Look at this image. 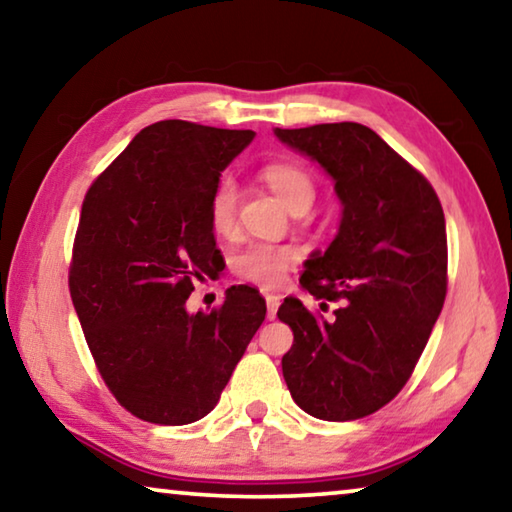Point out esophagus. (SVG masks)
Listing matches in <instances>:
<instances>
[{"label": "esophagus", "mask_w": 512, "mask_h": 512, "mask_svg": "<svg viewBox=\"0 0 512 512\" xmlns=\"http://www.w3.org/2000/svg\"><path fill=\"white\" fill-rule=\"evenodd\" d=\"M265 304H267V317L274 320L276 311H279V306H281V297L279 295H265Z\"/></svg>", "instance_id": "1"}]
</instances>
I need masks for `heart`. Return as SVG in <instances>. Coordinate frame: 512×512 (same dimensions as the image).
Listing matches in <instances>:
<instances>
[{
	"mask_svg": "<svg viewBox=\"0 0 512 512\" xmlns=\"http://www.w3.org/2000/svg\"><path fill=\"white\" fill-rule=\"evenodd\" d=\"M263 177L288 208L297 204H313L315 183L301 165L272 163L263 170ZM238 197V186L231 179H222L215 186L211 199H208V222H211V229L217 236H231L236 231ZM292 261H295V251L290 247L254 242L233 256V270L256 286L274 288L283 281Z\"/></svg>",
	"mask_w": 512,
	"mask_h": 512,
	"instance_id": "1",
	"label": "heart"
}]
</instances>
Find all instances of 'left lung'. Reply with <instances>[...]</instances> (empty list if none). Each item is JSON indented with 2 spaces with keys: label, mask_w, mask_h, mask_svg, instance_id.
Returning a JSON list of instances; mask_svg holds the SVG:
<instances>
[{
  "label": "left lung",
  "mask_w": 512,
  "mask_h": 512,
  "mask_svg": "<svg viewBox=\"0 0 512 512\" xmlns=\"http://www.w3.org/2000/svg\"><path fill=\"white\" fill-rule=\"evenodd\" d=\"M333 179L340 226L304 263L301 288L338 301L329 322L286 297L279 320L295 342L281 360L295 404L326 422L372 415L404 388L447 295L440 199L370 127L356 122L274 129Z\"/></svg>",
  "instance_id": "8db88e82"
}]
</instances>
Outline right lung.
I'll return each mask as SVG.
<instances>
[{"instance_id": "1", "label": "right lung", "mask_w": 512, "mask_h": 512, "mask_svg": "<svg viewBox=\"0 0 512 512\" xmlns=\"http://www.w3.org/2000/svg\"><path fill=\"white\" fill-rule=\"evenodd\" d=\"M254 131L163 120L99 174L81 206L70 295L97 370L145 422L211 413L265 320V299L233 286L211 313H188L195 281L222 272L208 199Z\"/></svg>"}]
</instances>
